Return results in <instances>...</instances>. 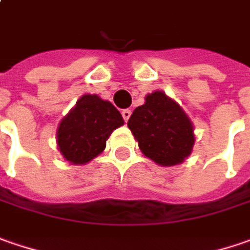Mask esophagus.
Masks as SVG:
<instances>
[{
	"mask_svg": "<svg viewBox=\"0 0 250 250\" xmlns=\"http://www.w3.org/2000/svg\"><path fill=\"white\" fill-rule=\"evenodd\" d=\"M122 116H123L125 122H127V120L130 119V116H131V110H130V109H125V110H122Z\"/></svg>",
	"mask_w": 250,
	"mask_h": 250,
	"instance_id": "1",
	"label": "esophagus"
}]
</instances>
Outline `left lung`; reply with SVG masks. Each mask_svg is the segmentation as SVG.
I'll use <instances>...</instances> for the list:
<instances>
[{
	"instance_id": "1",
	"label": "left lung",
	"mask_w": 250,
	"mask_h": 250,
	"mask_svg": "<svg viewBox=\"0 0 250 250\" xmlns=\"http://www.w3.org/2000/svg\"><path fill=\"white\" fill-rule=\"evenodd\" d=\"M141 152L161 167H175L191 154L194 125L180 104L164 91L146 96L127 122Z\"/></svg>"
}]
</instances>
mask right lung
Wrapping results in <instances>:
<instances>
[{
  "mask_svg": "<svg viewBox=\"0 0 250 250\" xmlns=\"http://www.w3.org/2000/svg\"><path fill=\"white\" fill-rule=\"evenodd\" d=\"M125 125L120 112L109 101L85 93L57 127L59 151L72 165H85L106 146V140Z\"/></svg>",
  "mask_w": 250,
  "mask_h": 250,
  "instance_id": "right-lung-1",
  "label": "right lung"
}]
</instances>
